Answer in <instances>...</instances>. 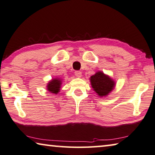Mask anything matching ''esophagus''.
<instances>
[{
  "label": "esophagus",
  "instance_id": "esophagus-1",
  "mask_svg": "<svg viewBox=\"0 0 155 155\" xmlns=\"http://www.w3.org/2000/svg\"><path fill=\"white\" fill-rule=\"evenodd\" d=\"M74 74H75L76 77H78V78L82 77V73H81V72H80V71H75Z\"/></svg>",
  "mask_w": 155,
  "mask_h": 155
}]
</instances>
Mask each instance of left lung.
I'll list each match as a JSON object with an SVG mask.
<instances>
[{"label":"left lung","instance_id":"left-lung-1","mask_svg":"<svg viewBox=\"0 0 155 155\" xmlns=\"http://www.w3.org/2000/svg\"><path fill=\"white\" fill-rule=\"evenodd\" d=\"M91 87L100 97L108 95L115 86L113 79L102 72H97L90 78Z\"/></svg>","mask_w":155,"mask_h":155}]
</instances>
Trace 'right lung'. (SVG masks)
Masks as SVG:
<instances>
[{"label": "right lung", "mask_w": 155, "mask_h": 155, "mask_svg": "<svg viewBox=\"0 0 155 155\" xmlns=\"http://www.w3.org/2000/svg\"><path fill=\"white\" fill-rule=\"evenodd\" d=\"M61 85V80L60 78H53L51 81H50L48 83V85H47V89L50 93L56 94L58 92H60Z\"/></svg>", "instance_id": "1"}]
</instances>
